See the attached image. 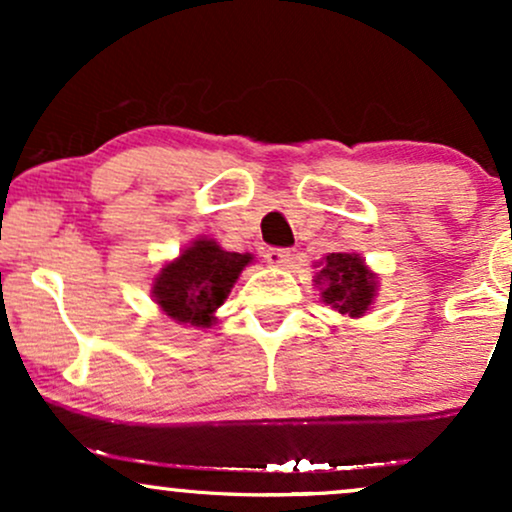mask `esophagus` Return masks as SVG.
Listing matches in <instances>:
<instances>
[{
	"mask_svg": "<svg viewBox=\"0 0 512 512\" xmlns=\"http://www.w3.org/2000/svg\"><path fill=\"white\" fill-rule=\"evenodd\" d=\"M264 260L272 264V267H284V264L291 260V250L289 248H267L264 250Z\"/></svg>",
	"mask_w": 512,
	"mask_h": 512,
	"instance_id": "34e87169",
	"label": "esophagus"
}]
</instances>
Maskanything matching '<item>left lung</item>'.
Here are the masks:
<instances>
[{"mask_svg": "<svg viewBox=\"0 0 512 512\" xmlns=\"http://www.w3.org/2000/svg\"><path fill=\"white\" fill-rule=\"evenodd\" d=\"M317 284H322V301L330 303L342 315L358 317L373 303L375 276L349 252L327 255L325 267L317 274Z\"/></svg>", "mask_w": 512, "mask_h": 512, "instance_id": "left-lung-1", "label": "left lung"}]
</instances>
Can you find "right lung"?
<instances>
[{
  "label": "right lung",
  "mask_w": 512,
  "mask_h": 512,
  "mask_svg": "<svg viewBox=\"0 0 512 512\" xmlns=\"http://www.w3.org/2000/svg\"><path fill=\"white\" fill-rule=\"evenodd\" d=\"M250 260L248 252H226L214 240H197L156 276V303L175 322L209 327L214 322V310L226 301Z\"/></svg>",
  "instance_id": "obj_1"
}]
</instances>
